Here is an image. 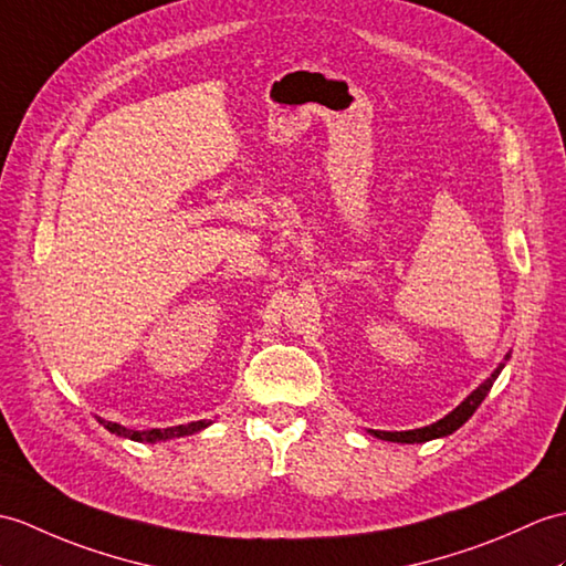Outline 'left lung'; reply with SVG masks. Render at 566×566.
Returning a JSON list of instances; mask_svg holds the SVG:
<instances>
[{
  "label": "left lung",
  "instance_id": "1",
  "mask_svg": "<svg viewBox=\"0 0 566 566\" xmlns=\"http://www.w3.org/2000/svg\"><path fill=\"white\" fill-rule=\"evenodd\" d=\"M509 359H511V352L506 354L504 361L499 364L496 369L492 371V376L484 380V384H480L461 405L455 407V410H451L449 415L441 417L439 422L427 424V427H419V429H407V431H378V429H369V433H371V437H376V439L392 441V443H424V441H431V439L449 437V433H453L455 429H461L468 422V419L472 417V412H475L478 407L482 405V400L488 398V392L492 390L494 380L499 378V374H502V369H504Z\"/></svg>",
  "mask_w": 566,
  "mask_h": 566
}]
</instances>
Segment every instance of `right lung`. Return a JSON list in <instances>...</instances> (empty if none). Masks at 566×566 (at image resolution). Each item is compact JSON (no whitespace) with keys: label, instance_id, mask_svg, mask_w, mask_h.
Masks as SVG:
<instances>
[{"label":"right lung","instance_id":"obj_1","mask_svg":"<svg viewBox=\"0 0 566 566\" xmlns=\"http://www.w3.org/2000/svg\"><path fill=\"white\" fill-rule=\"evenodd\" d=\"M98 422L108 429L115 437H123L129 441H139V443H156V441H168V439H178V437H190V433H197L207 429L209 419H200V422H190V424H178V427H168V429H144V431H135L127 429L117 422H105V419H98Z\"/></svg>","mask_w":566,"mask_h":566}]
</instances>
